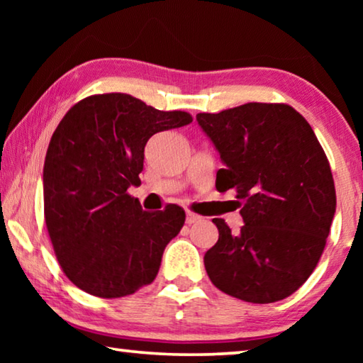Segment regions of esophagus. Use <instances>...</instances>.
Here are the masks:
<instances>
[{
  "mask_svg": "<svg viewBox=\"0 0 363 363\" xmlns=\"http://www.w3.org/2000/svg\"><path fill=\"white\" fill-rule=\"evenodd\" d=\"M203 219L200 216V214H195V213H192V211H187V214H186V223L190 225V224H195V223H200V220Z\"/></svg>",
  "mask_w": 363,
  "mask_h": 363,
  "instance_id": "1",
  "label": "esophagus"
}]
</instances>
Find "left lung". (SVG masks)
Here are the masks:
<instances>
[{"instance_id":"8db88e82","label":"left lung","mask_w":363,"mask_h":363,"mask_svg":"<svg viewBox=\"0 0 363 363\" xmlns=\"http://www.w3.org/2000/svg\"><path fill=\"white\" fill-rule=\"evenodd\" d=\"M196 121L225 168L219 192L233 190L245 225L232 233L214 218L216 245L205 269L220 291L247 303L285 299L309 279L336 210L328 158L314 130L286 104L248 102Z\"/></svg>"}]
</instances>
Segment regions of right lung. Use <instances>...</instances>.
I'll use <instances>...</instances> for the list:
<instances>
[{
	"label": "right lung",
	"mask_w": 363,
	"mask_h": 363,
	"mask_svg": "<svg viewBox=\"0 0 363 363\" xmlns=\"http://www.w3.org/2000/svg\"><path fill=\"white\" fill-rule=\"evenodd\" d=\"M189 123L187 112H162L123 93L86 97L60 120L43 169L45 220L79 290L121 298L155 280L186 213L177 205L144 211L128 189L140 184L147 140Z\"/></svg>",
	"instance_id": "1"
}]
</instances>
